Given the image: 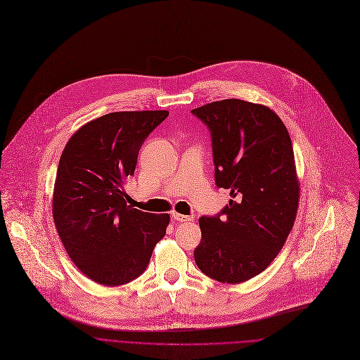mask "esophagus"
<instances>
[{"mask_svg": "<svg viewBox=\"0 0 360 360\" xmlns=\"http://www.w3.org/2000/svg\"><path fill=\"white\" fill-rule=\"evenodd\" d=\"M172 218L175 221H179V222H192L193 221L192 215H182V214H178V212H172Z\"/></svg>", "mask_w": 360, "mask_h": 360, "instance_id": "1", "label": "esophagus"}]
</instances>
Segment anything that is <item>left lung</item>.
<instances>
[{
  "instance_id": "obj_1",
  "label": "left lung",
  "mask_w": 360,
  "mask_h": 360,
  "mask_svg": "<svg viewBox=\"0 0 360 360\" xmlns=\"http://www.w3.org/2000/svg\"><path fill=\"white\" fill-rule=\"evenodd\" d=\"M210 130L215 184L230 200L219 214L201 217L195 263L228 284L264 271L283 248L299 207L291 139L269 108L238 99L191 110Z\"/></svg>"
}]
</instances>
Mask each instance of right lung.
I'll return each mask as SVG.
<instances>
[{"instance_id": "1", "label": "right lung", "mask_w": 360, "mask_h": 360, "mask_svg": "<svg viewBox=\"0 0 360 360\" xmlns=\"http://www.w3.org/2000/svg\"><path fill=\"white\" fill-rule=\"evenodd\" d=\"M167 110L115 112L94 119L64 148L54 184L53 218L76 267L93 281L116 287L138 278L167 233L168 214L126 204L145 139Z\"/></svg>"}]
</instances>
